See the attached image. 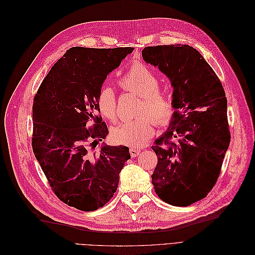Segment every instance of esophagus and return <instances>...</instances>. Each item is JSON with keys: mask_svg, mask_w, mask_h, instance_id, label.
<instances>
[{"mask_svg": "<svg viewBox=\"0 0 255 255\" xmlns=\"http://www.w3.org/2000/svg\"><path fill=\"white\" fill-rule=\"evenodd\" d=\"M140 149H138V148H130L129 149V153H130V155L131 156H136V155H138L139 153H140Z\"/></svg>", "mask_w": 255, "mask_h": 255, "instance_id": "obj_1", "label": "esophagus"}]
</instances>
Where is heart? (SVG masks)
Listing matches in <instances>:
<instances>
[{"label":"heart","instance_id":"obj_1","mask_svg":"<svg viewBox=\"0 0 255 255\" xmlns=\"http://www.w3.org/2000/svg\"><path fill=\"white\" fill-rule=\"evenodd\" d=\"M125 90L139 94L135 119L127 120L112 128L113 140L131 147H140L153 135V123L157 127L167 126L174 114L173 95L166 86H159L155 72L141 63L132 64L119 79ZM99 111L103 117L115 123L118 119V100L115 90L104 85L96 96Z\"/></svg>","mask_w":255,"mask_h":255}]
</instances>
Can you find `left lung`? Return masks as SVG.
Listing matches in <instances>:
<instances>
[{
	"label": "left lung",
	"mask_w": 255,
	"mask_h": 255,
	"mask_svg": "<svg viewBox=\"0 0 255 255\" xmlns=\"http://www.w3.org/2000/svg\"><path fill=\"white\" fill-rule=\"evenodd\" d=\"M144 61L159 68L173 87L174 114L152 150L156 195L175 207L203 199L219 177L230 142L222 84L200 53L187 44L146 46Z\"/></svg>",
	"instance_id": "obj_1"
}]
</instances>
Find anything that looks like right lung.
Here are the masks:
<instances>
[{
	"label": "right lung",
	"instance_id": "1",
	"mask_svg": "<svg viewBox=\"0 0 255 255\" xmlns=\"http://www.w3.org/2000/svg\"><path fill=\"white\" fill-rule=\"evenodd\" d=\"M132 47H71L42 81L33 103V152L56 196L91 212L110 200L128 147L102 143L107 125L96 104L107 76Z\"/></svg>",
	"mask_w": 255,
	"mask_h": 255
}]
</instances>
